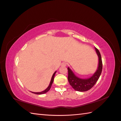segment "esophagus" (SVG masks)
<instances>
[{
    "label": "esophagus",
    "mask_w": 121,
    "mask_h": 121,
    "mask_svg": "<svg viewBox=\"0 0 121 121\" xmlns=\"http://www.w3.org/2000/svg\"><path fill=\"white\" fill-rule=\"evenodd\" d=\"M66 65H67V63L65 62H63V63H62V64H61V65L63 66H66Z\"/></svg>",
    "instance_id": "obj_1"
}]
</instances>
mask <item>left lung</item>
<instances>
[{
  "label": "left lung",
  "mask_w": 121,
  "mask_h": 121,
  "mask_svg": "<svg viewBox=\"0 0 121 121\" xmlns=\"http://www.w3.org/2000/svg\"><path fill=\"white\" fill-rule=\"evenodd\" d=\"M95 50L98 56L99 63L98 66L96 71L91 78L86 79H82L78 78L72 71L70 68L68 67V81L70 85L74 89L78 91H86L91 89L96 83L101 75L102 70V62L101 55L99 51L96 48H95Z\"/></svg>",
  "instance_id": "1"
}]
</instances>
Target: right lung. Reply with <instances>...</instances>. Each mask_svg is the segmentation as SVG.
I'll list each match as a JSON object with an SVG mask.
<instances>
[{"label": "right lung", "instance_id": "1", "mask_svg": "<svg viewBox=\"0 0 121 121\" xmlns=\"http://www.w3.org/2000/svg\"><path fill=\"white\" fill-rule=\"evenodd\" d=\"M56 71L55 72L53 73V74L52 76V78H51V81H50L49 85L48 87L45 90V91H41V92H33V93H34V94H37V95H42V94H45V93H46V92H48V91L50 90V88H51V85H52V83H53V79H54V77H55V74L56 73Z\"/></svg>", "mask_w": 121, "mask_h": 121}]
</instances>
